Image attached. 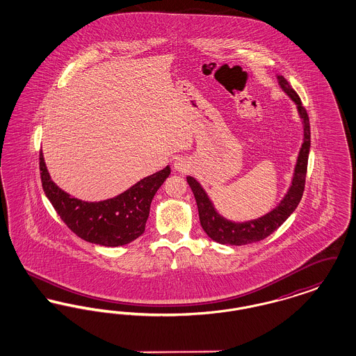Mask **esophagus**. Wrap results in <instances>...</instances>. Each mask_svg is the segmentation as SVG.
I'll use <instances>...</instances> for the list:
<instances>
[{
	"instance_id": "34e87169",
	"label": "esophagus",
	"mask_w": 356,
	"mask_h": 356,
	"mask_svg": "<svg viewBox=\"0 0 356 356\" xmlns=\"http://www.w3.org/2000/svg\"><path fill=\"white\" fill-rule=\"evenodd\" d=\"M189 168V164L186 159H177L175 161V170H180V172H186Z\"/></svg>"
}]
</instances>
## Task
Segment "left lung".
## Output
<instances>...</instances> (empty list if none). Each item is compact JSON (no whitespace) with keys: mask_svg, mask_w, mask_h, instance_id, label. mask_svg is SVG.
<instances>
[{"mask_svg":"<svg viewBox=\"0 0 356 356\" xmlns=\"http://www.w3.org/2000/svg\"><path fill=\"white\" fill-rule=\"evenodd\" d=\"M277 80L282 89L291 97V100L298 105V112L303 120V125H305V141L302 144L300 152L298 156L292 184L288 189L287 195L279 205L267 215L254 220L244 221V222L227 220L216 212V209L213 208L209 197L207 196L202 186L197 183V180L191 176L186 177V181L195 195L197 209H199L200 224L205 234L220 244L244 245V244L260 241L270 236L273 231H276L284 221L287 220L289 215L296 209L298 204L302 200V196L305 192L308 153L311 147L309 119L305 106L302 105L300 97L292 89V86L289 85L287 80L283 76H277Z\"/></svg>","mask_w":356,"mask_h":356,"instance_id":"8db88e82","label":"left lung"}]
</instances>
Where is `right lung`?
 <instances>
[{"mask_svg": "<svg viewBox=\"0 0 356 356\" xmlns=\"http://www.w3.org/2000/svg\"><path fill=\"white\" fill-rule=\"evenodd\" d=\"M40 173L47 197L73 234L89 243L119 247L144 234L153 196L170 176V168L165 167L119 196L97 203L72 197L56 186L45 167L42 152H40Z\"/></svg>", "mask_w": 356, "mask_h": 356, "instance_id": "right-lung-1", "label": "right lung"}]
</instances>
